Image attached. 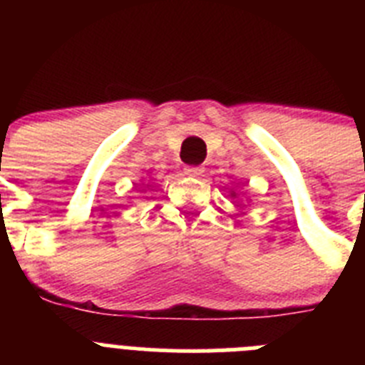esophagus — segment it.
I'll use <instances>...</instances> for the list:
<instances>
[{"mask_svg":"<svg viewBox=\"0 0 365 365\" xmlns=\"http://www.w3.org/2000/svg\"><path fill=\"white\" fill-rule=\"evenodd\" d=\"M185 173L188 177H201L205 173V168L202 166H186Z\"/></svg>","mask_w":365,"mask_h":365,"instance_id":"obj_1","label":"esophagus"}]
</instances>
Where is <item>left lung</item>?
I'll list each match as a JSON object with an SVG mask.
<instances>
[{"label": "left lung", "instance_id": "obj_1", "mask_svg": "<svg viewBox=\"0 0 365 365\" xmlns=\"http://www.w3.org/2000/svg\"><path fill=\"white\" fill-rule=\"evenodd\" d=\"M230 195H232V199H237V193H235V192H230ZM237 202H240V205H241V201H237Z\"/></svg>", "mask_w": 365, "mask_h": 365}]
</instances>
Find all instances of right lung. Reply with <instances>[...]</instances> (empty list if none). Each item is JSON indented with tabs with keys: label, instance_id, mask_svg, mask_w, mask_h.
<instances>
[{
	"label": "right lung",
	"instance_id": "obj_1",
	"mask_svg": "<svg viewBox=\"0 0 365 365\" xmlns=\"http://www.w3.org/2000/svg\"><path fill=\"white\" fill-rule=\"evenodd\" d=\"M146 186H150V185H146Z\"/></svg>",
	"mask_w": 365,
	"mask_h": 365
}]
</instances>
